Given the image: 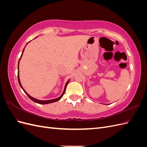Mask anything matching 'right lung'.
Instances as JSON below:
<instances>
[{
    "mask_svg": "<svg viewBox=\"0 0 147 147\" xmlns=\"http://www.w3.org/2000/svg\"><path fill=\"white\" fill-rule=\"evenodd\" d=\"M28 43H27V44H28ZM27 44H26V45H27ZM25 47H24V48H25ZM24 48L23 49V52H22L21 56V57H20L19 61H18V82H19V84H20V86H21V88L22 89H23V90L24 92L26 93V95H27V96L29 97V98L30 99L32 100V101H34V102H36V103H37V104H48L53 103V102H56V101H57V100H59L60 99L62 98V97L63 96V95H64V92H65V89H66L67 85V84H68V83H69V80H70V79L69 80H68L67 82H66V83H65V86H64V91H63V93H62V94L61 95V96L59 97H57V98H56V99H50V100H38V99H37L34 98V97H32V96H30L29 94H28V93L26 92V91L24 90V88H23V86H22V85H21V82H20V75H19V64H20V59H21V58L22 56H23V52H24Z\"/></svg>",
    "mask_w": 147,
    "mask_h": 147,
    "instance_id": "add662e5",
    "label": "right lung"
}]
</instances>
